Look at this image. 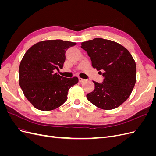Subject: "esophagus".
Instances as JSON below:
<instances>
[{"label": "esophagus", "instance_id": "34e87169", "mask_svg": "<svg viewBox=\"0 0 156 156\" xmlns=\"http://www.w3.org/2000/svg\"><path fill=\"white\" fill-rule=\"evenodd\" d=\"M85 81H86V79H82V78H81V77L79 78V81L80 83H83V82H84Z\"/></svg>", "mask_w": 156, "mask_h": 156}]
</instances>
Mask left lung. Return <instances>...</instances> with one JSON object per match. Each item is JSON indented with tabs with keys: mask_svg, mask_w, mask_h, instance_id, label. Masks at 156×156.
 Masks as SVG:
<instances>
[{
	"mask_svg": "<svg viewBox=\"0 0 156 156\" xmlns=\"http://www.w3.org/2000/svg\"><path fill=\"white\" fill-rule=\"evenodd\" d=\"M87 52L92 65L103 76V82L95 84L88 94V100L98 108L111 110L119 107L133 90L136 83L135 60L124 46L108 40L94 38L81 43Z\"/></svg>",
	"mask_w": 156,
	"mask_h": 156,
	"instance_id": "obj_1",
	"label": "left lung"
}]
</instances>
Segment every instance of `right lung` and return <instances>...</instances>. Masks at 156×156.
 <instances>
[{
	"mask_svg": "<svg viewBox=\"0 0 156 156\" xmlns=\"http://www.w3.org/2000/svg\"><path fill=\"white\" fill-rule=\"evenodd\" d=\"M76 43L62 40H45L27 50L19 68L20 85L26 98L37 109H55L67 100L77 77L66 78L55 73L63 68L66 50Z\"/></svg>",
	"mask_w": 156,
	"mask_h": 156,
	"instance_id": "add662e5",
	"label": "right lung"
}]
</instances>
